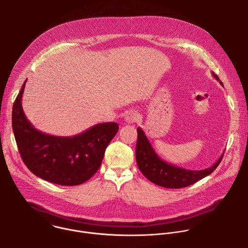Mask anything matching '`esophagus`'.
<instances>
[{
	"label": "esophagus",
	"mask_w": 248,
	"mask_h": 248,
	"mask_svg": "<svg viewBox=\"0 0 248 248\" xmlns=\"http://www.w3.org/2000/svg\"><path fill=\"white\" fill-rule=\"evenodd\" d=\"M124 120L127 124H133V123H136L140 120V115L138 112L136 111H129L126 113L125 117H124Z\"/></svg>",
	"instance_id": "esophagus-1"
}]
</instances>
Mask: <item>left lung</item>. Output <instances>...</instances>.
<instances>
[{"label": "left lung", "instance_id": "left-lung-1", "mask_svg": "<svg viewBox=\"0 0 248 248\" xmlns=\"http://www.w3.org/2000/svg\"><path fill=\"white\" fill-rule=\"evenodd\" d=\"M212 75L223 85L218 76L214 73H212ZM223 156L224 153L213 166L205 170H192L176 167L162 160L155 152L142 128L137 127V143L135 149L137 166L145 178L157 186L166 188H182L193 185L213 172L221 163Z\"/></svg>", "mask_w": 248, "mask_h": 248}]
</instances>
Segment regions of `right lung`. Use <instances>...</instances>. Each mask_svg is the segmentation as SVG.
Wrapping results in <instances>:
<instances>
[{"instance_id": "obj_1", "label": "right lung", "mask_w": 248, "mask_h": 248, "mask_svg": "<svg viewBox=\"0 0 248 248\" xmlns=\"http://www.w3.org/2000/svg\"><path fill=\"white\" fill-rule=\"evenodd\" d=\"M27 80V79H26ZM24 81L13 107V130L21 159L38 178L60 186H78L99 170L105 150L119 130L117 123H103L74 136L39 131L26 119L21 98Z\"/></svg>"}]
</instances>
